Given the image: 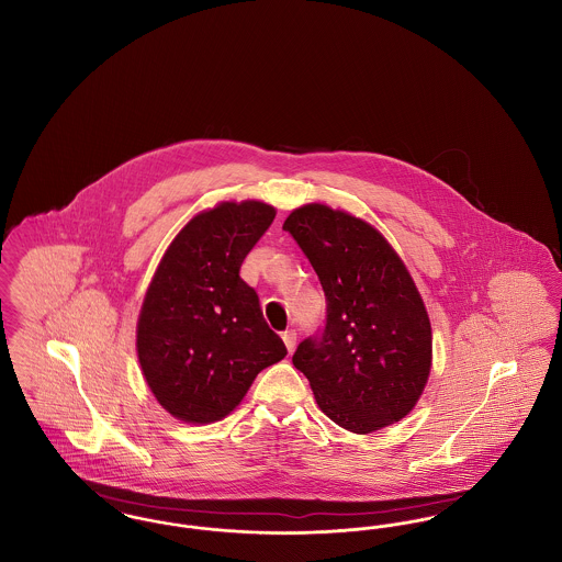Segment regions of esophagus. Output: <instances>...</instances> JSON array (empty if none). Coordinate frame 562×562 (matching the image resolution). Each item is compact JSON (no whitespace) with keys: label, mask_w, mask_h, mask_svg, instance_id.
Instances as JSON below:
<instances>
[{"label":"esophagus","mask_w":562,"mask_h":562,"mask_svg":"<svg viewBox=\"0 0 562 562\" xmlns=\"http://www.w3.org/2000/svg\"><path fill=\"white\" fill-rule=\"evenodd\" d=\"M282 341H284V346H286L289 351H294V348H296V333L294 330L282 333Z\"/></svg>","instance_id":"esophagus-1"}]
</instances>
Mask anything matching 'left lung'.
<instances>
[{
	"label": "left lung",
	"mask_w": 562,
	"mask_h": 562,
	"mask_svg": "<svg viewBox=\"0 0 562 562\" xmlns=\"http://www.w3.org/2000/svg\"><path fill=\"white\" fill-rule=\"evenodd\" d=\"M326 296L321 339H305L293 364L310 379L322 413L353 434L404 419L431 371L428 310L383 234L360 216L321 202L286 216Z\"/></svg>",
	"instance_id": "obj_1"
}]
</instances>
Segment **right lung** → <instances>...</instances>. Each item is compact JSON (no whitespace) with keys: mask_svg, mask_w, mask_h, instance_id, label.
I'll return each instance as SVG.
<instances>
[{"mask_svg":"<svg viewBox=\"0 0 562 562\" xmlns=\"http://www.w3.org/2000/svg\"><path fill=\"white\" fill-rule=\"evenodd\" d=\"M273 216L261 200H227L195 214L147 286L136 322L138 364L161 408L183 424L221 422L257 374L286 356L240 278L244 257Z\"/></svg>","mask_w":562,"mask_h":562,"instance_id":"add662e5","label":"right lung"}]
</instances>
